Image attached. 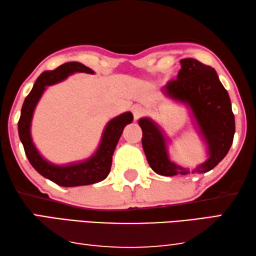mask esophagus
<instances>
[{"label":"esophagus","instance_id":"obj_1","mask_svg":"<svg viewBox=\"0 0 256 256\" xmlns=\"http://www.w3.org/2000/svg\"><path fill=\"white\" fill-rule=\"evenodd\" d=\"M133 115H134V118L138 120V118H141L143 115V110L141 108H133Z\"/></svg>","mask_w":256,"mask_h":256}]
</instances>
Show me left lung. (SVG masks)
I'll use <instances>...</instances> for the list:
<instances>
[{"instance_id":"left-lung-1","label":"left lung","mask_w":256,"mask_h":256,"mask_svg":"<svg viewBox=\"0 0 256 256\" xmlns=\"http://www.w3.org/2000/svg\"><path fill=\"white\" fill-rule=\"evenodd\" d=\"M176 80L162 88L168 98L184 104L207 146L208 159L190 171L170 160L168 138L154 120H138L142 128V146L152 170L161 176L205 174L220 164L228 153L235 133V118L228 92L222 85L215 69L196 59L180 60Z\"/></svg>"}]
</instances>
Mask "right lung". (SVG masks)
<instances>
[{"label":"right lung","instance_id":"right-lung-1","mask_svg":"<svg viewBox=\"0 0 256 256\" xmlns=\"http://www.w3.org/2000/svg\"><path fill=\"white\" fill-rule=\"evenodd\" d=\"M75 72L94 74V70L80 62H70L62 64L54 70L41 74L36 80L32 90L26 97L18 123V136H20L26 156L31 166L44 178L62 187L87 186L104 180L110 171L113 153L122 136L123 130L133 120L131 112H125L110 120L104 128L98 148L86 160L72 162L66 166L54 164L46 160L36 150L31 138V122L34 108L46 90V87L62 82Z\"/></svg>","mask_w":256,"mask_h":256}]
</instances>
